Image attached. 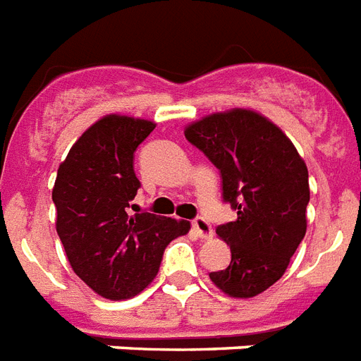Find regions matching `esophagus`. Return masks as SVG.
Here are the masks:
<instances>
[{
  "label": "esophagus",
  "mask_w": 361,
  "mask_h": 361,
  "mask_svg": "<svg viewBox=\"0 0 361 361\" xmlns=\"http://www.w3.org/2000/svg\"><path fill=\"white\" fill-rule=\"evenodd\" d=\"M192 228H195V231L198 233L200 239H211V237H213V228H211L209 222H207L206 219H202V216H198V219L192 221Z\"/></svg>",
  "instance_id": "1"
}]
</instances>
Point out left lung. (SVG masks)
Segmentation results:
<instances>
[{"label":"left lung","mask_w":361,"mask_h":361,"mask_svg":"<svg viewBox=\"0 0 361 361\" xmlns=\"http://www.w3.org/2000/svg\"><path fill=\"white\" fill-rule=\"evenodd\" d=\"M185 139L221 171L222 198L237 211L216 228L231 262L211 282L230 297H256L283 276L306 235V163L276 124L250 109L196 120Z\"/></svg>","instance_id":"obj_1"}]
</instances>
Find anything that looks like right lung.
<instances>
[{
    "instance_id": "right-lung-1",
    "label": "right lung",
    "mask_w": 361,
    "mask_h": 361,
    "mask_svg": "<svg viewBox=\"0 0 361 361\" xmlns=\"http://www.w3.org/2000/svg\"><path fill=\"white\" fill-rule=\"evenodd\" d=\"M154 128L150 120L107 114L75 140L59 165L51 192L59 239L75 274L109 300L146 289L166 245L190 230L189 221L128 211L140 187L135 150Z\"/></svg>"
}]
</instances>
